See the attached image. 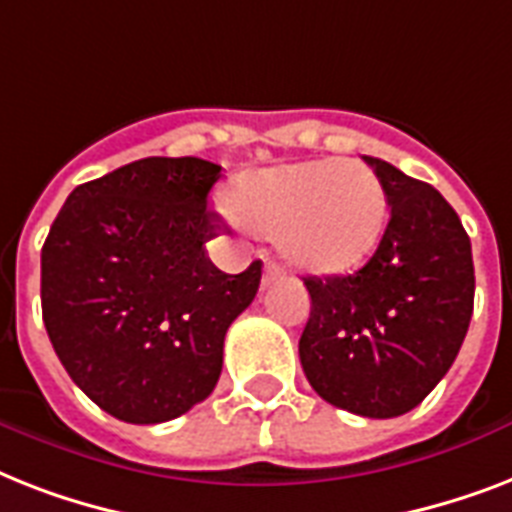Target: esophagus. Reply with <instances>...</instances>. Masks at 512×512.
<instances>
[{"mask_svg": "<svg viewBox=\"0 0 512 512\" xmlns=\"http://www.w3.org/2000/svg\"><path fill=\"white\" fill-rule=\"evenodd\" d=\"M281 276V265L276 260H265V268H263V287L273 284V281Z\"/></svg>", "mask_w": 512, "mask_h": 512, "instance_id": "1", "label": "esophagus"}]
</instances>
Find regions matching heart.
Instances as JSON below:
<instances>
[{
	"instance_id": "heart-1",
	"label": "heart",
	"mask_w": 512,
	"mask_h": 512,
	"mask_svg": "<svg viewBox=\"0 0 512 512\" xmlns=\"http://www.w3.org/2000/svg\"><path fill=\"white\" fill-rule=\"evenodd\" d=\"M228 209L247 231L279 239L300 271H356L380 244L388 193L380 175L356 159H316L241 175Z\"/></svg>"
}]
</instances>
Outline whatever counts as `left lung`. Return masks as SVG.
Here are the masks:
<instances>
[{"label":"left lung","mask_w":512,"mask_h":512,"mask_svg":"<svg viewBox=\"0 0 512 512\" xmlns=\"http://www.w3.org/2000/svg\"><path fill=\"white\" fill-rule=\"evenodd\" d=\"M390 220L350 276H305L311 319L300 364L311 388L345 412L388 420L422 404L449 372L473 316L470 239L433 185L366 156Z\"/></svg>","instance_id":"obj_1"}]
</instances>
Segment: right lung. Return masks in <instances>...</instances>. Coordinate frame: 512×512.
I'll list each match as a JSON object with an SVG mask.
<instances>
[{
	"label": "right lung",
	"instance_id": "1",
	"mask_svg": "<svg viewBox=\"0 0 512 512\" xmlns=\"http://www.w3.org/2000/svg\"><path fill=\"white\" fill-rule=\"evenodd\" d=\"M220 164L148 156L76 185L42 247V319L68 377L132 425L175 420L215 390L225 332L260 287L207 257Z\"/></svg>",
	"mask_w": 512,
	"mask_h": 512
}]
</instances>
